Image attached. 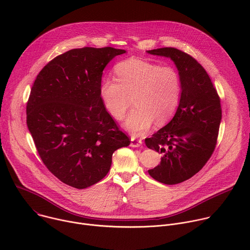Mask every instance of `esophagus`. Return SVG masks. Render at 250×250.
I'll list each match as a JSON object with an SVG mask.
<instances>
[{"label":"esophagus","mask_w":250,"mask_h":250,"mask_svg":"<svg viewBox=\"0 0 250 250\" xmlns=\"http://www.w3.org/2000/svg\"><path fill=\"white\" fill-rule=\"evenodd\" d=\"M130 146L131 147H140V146H142V140L137 139L134 136H132L130 138Z\"/></svg>","instance_id":"obj_1"}]
</instances>
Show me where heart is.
<instances>
[{
    "mask_svg": "<svg viewBox=\"0 0 250 250\" xmlns=\"http://www.w3.org/2000/svg\"><path fill=\"white\" fill-rule=\"evenodd\" d=\"M115 73L117 80H102L100 98L116 121L125 118L132 100L135 108L125 120V127L133 135L146 133L155 121L158 125L168 123L179 108L182 79L173 66L130 58L118 63Z\"/></svg>",
    "mask_w": 250,
    "mask_h": 250,
    "instance_id": "1",
    "label": "heart"
}]
</instances>
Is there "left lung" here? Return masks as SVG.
Masks as SVG:
<instances>
[{"instance_id": "8db88e82", "label": "left lung", "mask_w": 250, "mask_h": 250, "mask_svg": "<svg viewBox=\"0 0 250 250\" xmlns=\"http://www.w3.org/2000/svg\"><path fill=\"white\" fill-rule=\"evenodd\" d=\"M169 57L182 79L181 102L175 116L151 137L148 148L163 154L159 165L148 170L156 181L175 185L198 173L216 148L222 120L221 100L204 67L191 55L174 47L147 50Z\"/></svg>"}]
</instances>
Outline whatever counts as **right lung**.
<instances>
[{"label":"right lung","instance_id":"obj_1","mask_svg":"<svg viewBox=\"0 0 250 250\" xmlns=\"http://www.w3.org/2000/svg\"><path fill=\"white\" fill-rule=\"evenodd\" d=\"M124 53L114 47L71 49L48 62L32 85L28 130L46 168L73 188L101 181L113 153L130 144L100 98L103 70Z\"/></svg>","mask_w":250,"mask_h":250}]
</instances>
